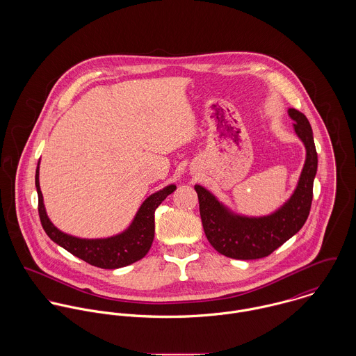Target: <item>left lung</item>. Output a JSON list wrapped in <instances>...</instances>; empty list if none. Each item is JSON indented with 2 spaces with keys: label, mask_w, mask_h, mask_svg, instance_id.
Masks as SVG:
<instances>
[{
  "label": "left lung",
  "mask_w": 356,
  "mask_h": 356,
  "mask_svg": "<svg viewBox=\"0 0 356 356\" xmlns=\"http://www.w3.org/2000/svg\"><path fill=\"white\" fill-rule=\"evenodd\" d=\"M288 113L295 120L293 127L299 138L305 143L307 156L295 193L278 211L260 218L234 215L203 186H195L199 196L205 237L219 254L240 260L268 256L295 236L308 218L318 154L312 129L305 113L293 108Z\"/></svg>",
  "instance_id": "1"
}]
</instances>
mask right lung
Masks as SVG:
<instances>
[{
	"mask_svg": "<svg viewBox=\"0 0 356 356\" xmlns=\"http://www.w3.org/2000/svg\"><path fill=\"white\" fill-rule=\"evenodd\" d=\"M40 165V163H38ZM40 167L35 172V186L38 192V213L45 233L51 241L67 250L70 254L100 268H119L129 266L148 254L154 237V211L161 202L171 195L177 186L170 185L153 193L138 209L130 227L115 237L102 240H82L68 236L51 225L44 207L40 189Z\"/></svg>",
	"mask_w": 356,
	"mask_h": 356,
	"instance_id": "add662e5",
	"label": "right lung"
}]
</instances>
